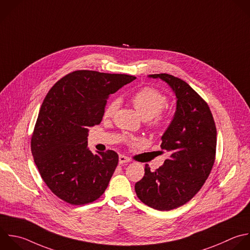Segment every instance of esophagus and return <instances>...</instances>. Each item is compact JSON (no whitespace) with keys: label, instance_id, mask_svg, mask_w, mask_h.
Returning <instances> with one entry per match:
<instances>
[{"label":"esophagus","instance_id":"34e87169","mask_svg":"<svg viewBox=\"0 0 250 250\" xmlns=\"http://www.w3.org/2000/svg\"><path fill=\"white\" fill-rule=\"evenodd\" d=\"M131 161V159L129 158V157H127V156H125V155H119V163L120 164H123V163H128V162H130Z\"/></svg>","mask_w":250,"mask_h":250}]
</instances>
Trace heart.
<instances>
[{
  "label": "heart",
  "mask_w": 250,
  "mask_h": 250,
  "mask_svg": "<svg viewBox=\"0 0 250 250\" xmlns=\"http://www.w3.org/2000/svg\"><path fill=\"white\" fill-rule=\"evenodd\" d=\"M132 104L143 119L147 120L148 127L153 130L161 129L166 123V116L161 110L167 104V98L164 94L151 87H145L136 92L132 99ZM120 101L111 100L105 106L104 116L112 117L118 109Z\"/></svg>",
  "instance_id": "b5f03b06"
}]
</instances>
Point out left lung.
<instances>
[{
	"label": "left lung",
	"instance_id": "left-lung-1",
	"mask_svg": "<svg viewBox=\"0 0 250 250\" xmlns=\"http://www.w3.org/2000/svg\"><path fill=\"white\" fill-rule=\"evenodd\" d=\"M166 82L176 96L174 117L161 137L170 156L155 171L145 167L135 190L142 202L160 211L189 201L208 178L215 161L217 131L208 104L185 81L170 74H151Z\"/></svg>",
	"mask_w": 250,
	"mask_h": 250
}]
</instances>
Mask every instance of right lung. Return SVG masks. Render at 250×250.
Here are the masks:
<instances>
[{
    "label": "right lung",
    "mask_w": 250,
    "mask_h": 250,
    "mask_svg": "<svg viewBox=\"0 0 250 250\" xmlns=\"http://www.w3.org/2000/svg\"><path fill=\"white\" fill-rule=\"evenodd\" d=\"M136 79L126 74L77 70L59 80L47 94L31 138V151L49 188L72 205L97 200L118 164L114 150L94 154L89 127L101 123L106 100Z\"/></svg>",
    "instance_id": "right-lung-1"
}]
</instances>
